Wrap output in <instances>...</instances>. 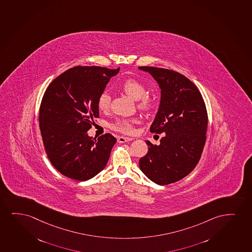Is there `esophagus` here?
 <instances>
[{
  "mask_svg": "<svg viewBox=\"0 0 252 252\" xmlns=\"http://www.w3.org/2000/svg\"><path fill=\"white\" fill-rule=\"evenodd\" d=\"M117 140L119 143L123 144V143H126V142H128V141L132 140V138H131V137H118Z\"/></svg>",
  "mask_w": 252,
  "mask_h": 252,
  "instance_id": "esophagus-1",
  "label": "esophagus"
}]
</instances>
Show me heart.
<instances>
[{
	"label": "heart",
	"mask_w": 252,
	"mask_h": 252,
	"mask_svg": "<svg viewBox=\"0 0 252 252\" xmlns=\"http://www.w3.org/2000/svg\"><path fill=\"white\" fill-rule=\"evenodd\" d=\"M120 89L134 100L137 101V107L143 111H150L155 105V97L146 93V86L143 82L136 79H127L120 85ZM111 97L107 91H103L97 97V107L101 111H107L110 107ZM137 123V118L125 119L120 118L111 125L115 131L123 133H132L134 131V125Z\"/></svg>",
	"instance_id": "1"
}]
</instances>
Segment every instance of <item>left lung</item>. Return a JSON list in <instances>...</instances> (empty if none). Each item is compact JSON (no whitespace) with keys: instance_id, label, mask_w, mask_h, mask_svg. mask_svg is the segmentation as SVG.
<instances>
[{"instance_id":"8db88e82","label":"left lung","mask_w":252,"mask_h":252,"mask_svg":"<svg viewBox=\"0 0 252 252\" xmlns=\"http://www.w3.org/2000/svg\"><path fill=\"white\" fill-rule=\"evenodd\" d=\"M158 83L160 101L151 132L163 133L160 144L146 141L140 170L165 186L187 176L198 163L206 141L208 115L199 90L186 76L168 69L139 66Z\"/></svg>"}]
</instances>
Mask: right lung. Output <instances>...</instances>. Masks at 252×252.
<instances>
[{"label":"right lung","instance_id":"add662e5","mask_svg":"<svg viewBox=\"0 0 252 252\" xmlns=\"http://www.w3.org/2000/svg\"><path fill=\"white\" fill-rule=\"evenodd\" d=\"M120 71L101 66H74L54 79L40 105L39 127L50 162L72 180L85 181L104 169L116 138L106 133L89 137L99 117L97 97Z\"/></svg>","mask_w":252,"mask_h":252}]
</instances>
